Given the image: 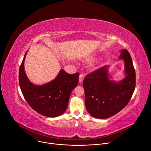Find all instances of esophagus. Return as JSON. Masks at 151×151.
Masks as SVG:
<instances>
[{"label":"esophagus","mask_w":151,"mask_h":151,"mask_svg":"<svg viewBox=\"0 0 151 151\" xmlns=\"http://www.w3.org/2000/svg\"><path fill=\"white\" fill-rule=\"evenodd\" d=\"M84 79V75L83 73H80L79 75V81L80 83L83 82V80Z\"/></svg>","instance_id":"obj_1"}]
</instances>
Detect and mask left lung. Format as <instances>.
Listing matches in <instances>:
<instances>
[{"label":"left lung","instance_id":"8db88e82","mask_svg":"<svg viewBox=\"0 0 151 151\" xmlns=\"http://www.w3.org/2000/svg\"><path fill=\"white\" fill-rule=\"evenodd\" d=\"M125 63V78L118 82L109 79L107 66L88 74L83 81L85 107L93 117L106 119L120 112L130 101L136 87V73L131 55L121 51Z\"/></svg>","mask_w":151,"mask_h":151}]
</instances>
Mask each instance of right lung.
I'll return each mask as SVG.
<instances>
[{"label": "right lung", "instance_id": "right-lung-1", "mask_svg": "<svg viewBox=\"0 0 151 151\" xmlns=\"http://www.w3.org/2000/svg\"><path fill=\"white\" fill-rule=\"evenodd\" d=\"M26 51L19 69V85L22 94L32 108L47 117H56L66 111L72 90L78 84L79 73L72 75L61 69L54 80L36 85L27 78L24 68Z\"/></svg>", "mask_w": 151, "mask_h": 151}]
</instances>
